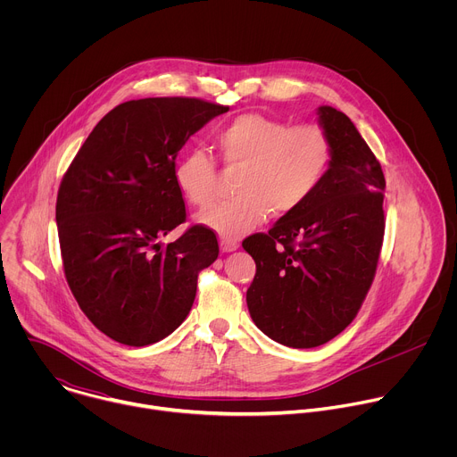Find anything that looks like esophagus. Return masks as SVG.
<instances>
[{
    "label": "esophagus",
    "instance_id": "34e87169",
    "mask_svg": "<svg viewBox=\"0 0 457 457\" xmlns=\"http://www.w3.org/2000/svg\"><path fill=\"white\" fill-rule=\"evenodd\" d=\"M238 249V240L235 238H222L220 240V251L222 253H231V251H237Z\"/></svg>",
    "mask_w": 457,
    "mask_h": 457
}]
</instances>
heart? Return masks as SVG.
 Listing matches in <instances>:
<instances>
[{
    "mask_svg": "<svg viewBox=\"0 0 457 457\" xmlns=\"http://www.w3.org/2000/svg\"><path fill=\"white\" fill-rule=\"evenodd\" d=\"M222 162L240 168L237 197L217 203L199 222L222 238H240L262 224L271 212L291 213L305 204L329 171L333 148L320 126H291L286 120L244 113L215 134ZM173 182L182 197L204 208L215 187V162L203 150L184 154L173 166Z\"/></svg>",
    "mask_w": 457,
    "mask_h": 457,
    "instance_id": "b5f03b06",
    "label": "heart"
}]
</instances>
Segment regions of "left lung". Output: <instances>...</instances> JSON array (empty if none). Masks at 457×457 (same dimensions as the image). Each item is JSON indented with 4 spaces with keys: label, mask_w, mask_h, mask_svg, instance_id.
Listing matches in <instances>:
<instances>
[{
    "label": "left lung",
    "mask_w": 457,
    "mask_h": 457,
    "mask_svg": "<svg viewBox=\"0 0 457 457\" xmlns=\"http://www.w3.org/2000/svg\"><path fill=\"white\" fill-rule=\"evenodd\" d=\"M333 159L312 197L242 247L256 264L245 302L271 340L311 349L340 335L372 284L385 231V177L353 120L318 106Z\"/></svg>",
    "instance_id": "left-lung-1"
}]
</instances>
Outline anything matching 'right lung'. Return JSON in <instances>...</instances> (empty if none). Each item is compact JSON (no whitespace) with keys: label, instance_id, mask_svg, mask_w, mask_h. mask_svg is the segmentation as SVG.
Masks as SVG:
<instances>
[{"label":"right lung","instance_id":"obj_1","mask_svg":"<svg viewBox=\"0 0 457 457\" xmlns=\"http://www.w3.org/2000/svg\"><path fill=\"white\" fill-rule=\"evenodd\" d=\"M229 106L148 97L108 112L64 173L55 222L64 277L81 311L112 340L145 347L186 320L199 273L219 256L212 229L186 220L173 182L186 141Z\"/></svg>","mask_w":457,"mask_h":457}]
</instances>
